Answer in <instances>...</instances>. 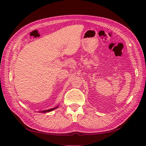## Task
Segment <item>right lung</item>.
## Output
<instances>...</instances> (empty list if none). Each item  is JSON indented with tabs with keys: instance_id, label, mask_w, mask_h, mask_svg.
<instances>
[{
	"instance_id": "right-lung-1",
	"label": "right lung",
	"mask_w": 146,
	"mask_h": 146,
	"mask_svg": "<svg viewBox=\"0 0 146 146\" xmlns=\"http://www.w3.org/2000/svg\"><path fill=\"white\" fill-rule=\"evenodd\" d=\"M58 107V106H56V107H55V108H52L48 109V110H44V111H39V113H47V112H50V111H53V110H54L55 109L57 108Z\"/></svg>"
}]
</instances>
